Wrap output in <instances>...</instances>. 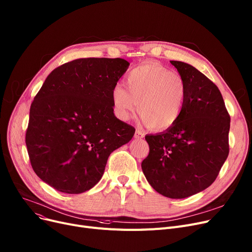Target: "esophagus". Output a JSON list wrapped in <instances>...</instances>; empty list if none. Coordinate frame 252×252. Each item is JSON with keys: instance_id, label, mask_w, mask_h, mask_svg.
Returning a JSON list of instances; mask_svg holds the SVG:
<instances>
[{"instance_id": "obj_1", "label": "esophagus", "mask_w": 252, "mask_h": 252, "mask_svg": "<svg viewBox=\"0 0 252 252\" xmlns=\"http://www.w3.org/2000/svg\"><path fill=\"white\" fill-rule=\"evenodd\" d=\"M135 139H142L143 137H144V134L142 133L141 130H139V129H136V131H135Z\"/></svg>"}]
</instances>
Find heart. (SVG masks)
<instances>
[{"label":"heart","mask_w":252,"mask_h":252,"mask_svg":"<svg viewBox=\"0 0 252 252\" xmlns=\"http://www.w3.org/2000/svg\"><path fill=\"white\" fill-rule=\"evenodd\" d=\"M126 88L115 85L111 99L117 115L128 119L137 112L142 122L163 131L175 126L183 114L186 87L183 78L156 62H146L126 75Z\"/></svg>","instance_id":"1"}]
</instances>
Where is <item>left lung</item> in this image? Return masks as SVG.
Here are the masks:
<instances>
[{
	"label": "left lung",
	"mask_w": 252,
	"mask_h": 252,
	"mask_svg": "<svg viewBox=\"0 0 252 252\" xmlns=\"http://www.w3.org/2000/svg\"><path fill=\"white\" fill-rule=\"evenodd\" d=\"M186 87L178 124L145 137L149 154L142 170L159 194L182 199L199 193L217 179L229 155L230 115L219 88L192 65L170 61Z\"/></svg>",
	"instance_id": "obj_1"
}]
</instances>
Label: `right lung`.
<instances>
[{
  "label": "right lung",
  "mask_w": 252,
  "mask_h": 252,
  "mask_svg": "<svg viewBox=\"0 0 252 252\" xmlns=\"http://www.w3.org/2000/svg\"><path fill=\"white\" fill-rule=\"evenodd\" d=\"M122 58H82L53 70L32 103L25 143L36 176L79 194L101 180L109 155L135 128L113 113L112 88L128 68Z\"/></svg>",
  "instance_id": "right-lung-1"
}]
</instances>
